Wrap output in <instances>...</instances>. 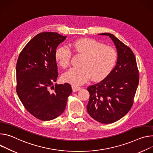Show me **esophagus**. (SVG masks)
<instances>
[{"label": "esophagus", "mask_w": 153, "mask_h": 153, "mask_svg": "<svg viewBox=\"0 0 153 153\" xmlns=\"http://www.w3.org/2000/svg\"><path fill=\"white\" fill-rule=\"evenodd\" d=\"M72 90L73 92H77L78 91H79L80 89H81V88H80L78 86H76V85H72Z\"/></svg>", "instance_id": "34e87169"}]
</instances>
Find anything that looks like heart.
Segmentation results:
<instances>
[{"instance_id":"b5f03b06","label":"heart","mask_w":153,"mask_h":153,"mask_svg":"<svg viewBox=\"0 0 153 153\" xmlns=\"http://www.w3.org/2000/svg\"><path fill=\"white\" fill-rule=\"evenodd\" d=\"M69 47L83 56L79 64L81 67L72 68L62 75L64 81L74 85L85 83L91 78L95 81L102 79L112 70L117 59L115 48L95 39H77L71 42ZM71 57V51L67 47H60L56 51V60L64 69L70 65Z\"/></svg>"}]
</instances>
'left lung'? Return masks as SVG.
<instances>
[{"instance_id":"1","label":"left lung","mask_w":153,"mask_h":153,"mask_svg":"<svg viewBox=\"0 0 153 153\" xmlns=\"http://www.w3.org/2000/svg\"><path fill=\"white\" fill-rule=\"evenodd\" d=\"M108 36L117 50L116 65L100 82L90 86L87 111L94 120L101 123L115 122L131 109L139 82V70L132 50L111 33Z\"/></svg>"}]
</instances>
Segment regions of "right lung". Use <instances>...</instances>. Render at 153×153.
I'll list each match as a JSON object with an SVG mask.
<instances>
[{
  "label": "right lung",
  "mask_w": 153,
  "mask_h": 153,
  "mask_svg": "<svg viewBox=\"0 0 153 153\" xmlns=\"http://www.w3.org/2000/svg\"><path fill=\"white\" fill-rule=\"evenodd\" d=\"M66 37L41 33L27 43L17 61V94L26 110L42 121L60 115L72 92L69 83L53 86L58 76L56 49Z\"/></svg>",
  "instance_id": "1"
}]
</instances>
